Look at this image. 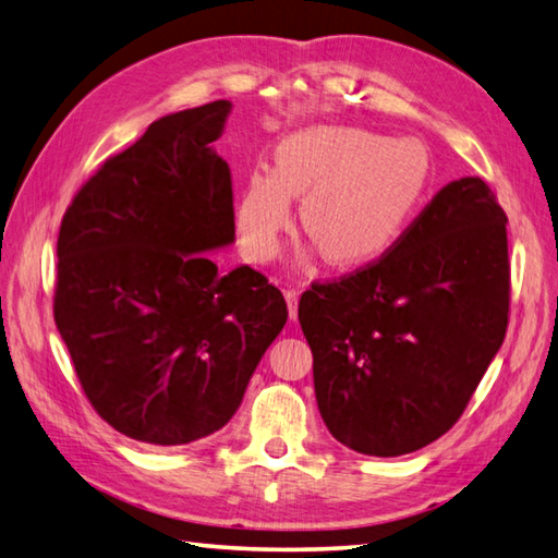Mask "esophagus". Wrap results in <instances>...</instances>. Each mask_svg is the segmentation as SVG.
Listing matches in <instances>:
<instances>
[{
    "mask_svg": "<svg viewBox=\"0 0 558 558\" xmlns=\"http://www.w3.org/2000/svg\"><path fill=\"white\" fill-rule=\"evenodd\" d=\"M286 300H288V312H290V319L298 316V302H300V292L298 290H286Z\"/></svg>",
    "mask_w": 558,
    "mask_h": 558,
    "instance_id": "34e87169",
    "label": "esophagus"
}]
</instances>
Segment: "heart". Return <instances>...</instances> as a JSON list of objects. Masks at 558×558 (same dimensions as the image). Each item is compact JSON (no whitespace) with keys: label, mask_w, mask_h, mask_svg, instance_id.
Masks as SVG:
<instances>
[{"label":"heart","mask_w":558,"mask_h":558,"mask_svg":"<svg viewBox=\"0 0 558 558\" xmlns=\"http://www.w3.org/2000/svg\"><path fill=\"white\" fill-rule=\"evenodd\" d=\"M430 179L418 142L360 128H310L282 140L276 173L254 171L236 205V232L251 260H268L290 225V195H304L302 229L329 266L375 260L397 242Z\"/></svg>","instance_id":"heart-1"}]
</instances>
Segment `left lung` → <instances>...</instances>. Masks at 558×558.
<instances>
[{
    "instance_id": "obj_1",
    "label": "left lung",
    "mask_w": 558,
    "mask_h": 558,
    "mask_svg": "<svg viewBox=\"0 0 558 558\" xmlns=\"http://www.w3.org/2000/svg\"><path fill=\"white\" fill-rule=\"evenodd\" d=\"M506 222L486 181H452L377 260L302 294L316 403L338 442L399 457L460 421L508 329Z\"/></svg>"
}]
</instances>
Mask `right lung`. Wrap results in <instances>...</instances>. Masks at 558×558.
<instances>
[{
	"label": "right lung",
	"instance_id": "obj_1",
	"mask_svg": "<svg viewBox=\"0 0 558 558\" xmlns=\"http://www.w3.org/2000/svg\"><path fill=\"white\" fill-rule=\"evenodd\" d=\"M229 101L155 120L72 198L52 314L82 391L118 433L185 445L234 416L288 322L264 272H220L234 242L232 171L215 155Z\"/></svg>",
	"mask_w": 558,
	"mask_h": 558
}]
</instances>
